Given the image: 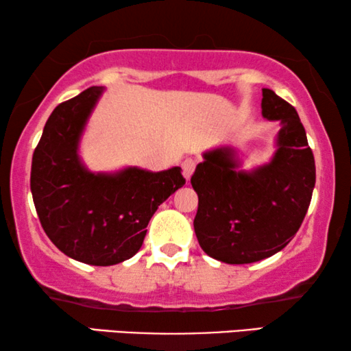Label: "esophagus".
Masks as SVG:
<instances>
[{
    "label": "esophagus",
    "instance_id": "obj_1",
    "mask_svg": "<svg viewBox=\"0 0 351 351\" xmlns=\"http://www.w3.org/2000/svg\"><path fill=\"white\" fill-rule=\"evenodd\" d=\"M195 167H196V160H193V158H186V160L182 162V169H184V176L186 180H189L191 174H193Z\"/></svg>",
    "mask_w": 351,
    "mask_h": 351
}]
</instances>
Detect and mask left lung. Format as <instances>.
Wrapping results in <instances>:
<instances>
[{
  "label": "left lung",
  "mask_w": 351,
  "mask_h": 351,
  "mask_svg": "<svg viewBox=\"0 0 351 351\" xmlns=\"http://www.w3.org/2000/svg\"><path fill=\"white\" fill-rule=\"evenodd\" d=\"M263 118L280 121L278 150L268 165L237 171L230 148L204 155L191 176L198 193L193 220L203 251L215 261L241 265L286 247L299 232L315 189L313 152L291 104L262 89Z\"/></svg>",
  "instance_id": "left-lung-1"
}]
</instances>
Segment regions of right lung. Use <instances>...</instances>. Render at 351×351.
<instances>
[{"instance_id":"1","label":"right lung","mask_w":351,"mask_h":351,"mask_svg":"<svg viewBox=\"0 0 351 351\" xmlns=\"http://www.w3.org/2000/svg\"><path fill=\"white\" fill-rule=\"evenodd\" d=\"M100 94L102 88L93 86L54 108L33 152L30 189L51 241L75 261L108 267L141 249L152 215L185 179L180 167H129L117 174L86 169L76 150Z\"/></svg>"}]
</instances>
